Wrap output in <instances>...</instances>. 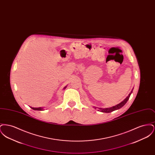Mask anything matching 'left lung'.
<instances>
[{
    "label": "left lung",
    "mask_w": 155,
    "mask_h": 155,
    "mask_svg": "<svg viewBox=\"0 0 155 155\" xmlns=\"http://www.w3.org/2000/svg\"><path fill=\"white\" fill-rule=\"evenodd\" d=\"M133 89H132L131 92L130 93V94L128 95V96H127L123 101H122L121 103H119V104L116 105V106H113V107H109V108H103H103L96 107H94L95 109H98L97 110L102 111V112H103V113H110V112L119 109H120L121 107H122L125 104V103L127 102V101H128V99H129V98H130V97L131 94L132 92H133Z\"/></svg>",
    "instance_id": "left-lung-1"
}]
</instances>
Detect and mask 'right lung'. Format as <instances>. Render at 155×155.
I'll return each mask as SVG.
<instances>
[{"instance_id": "1", "label": "right lung", "mask_w": 155, "mask_h": 155, "mask_svg": "<svg viewBox=\"0 0 155 155\" xmlns=\"http://www.w3.org/2000/svg\"><path fill=\"white\" fill-rule=\"evenodd\" d=\"M66 87H65L64 89L66 88ZM31 108L33 110H43V108L42 107H37V108H36V107H31Z\"/></svg>"}]
</instances>
